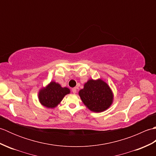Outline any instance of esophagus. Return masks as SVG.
Instances as JSON below:
<instances>
[{"label": "esophagus", "instance_id": "34e87169", "mask_svg": "<svg viewBox=\"0 0 156 156\" xmlns=\"http://www.w3.org/2000/svg\"><path fill=\"white\" fill-rule=\"evenodd\" d=\"M72 91L73 93L76 94V92H77V90H76V88H73L72 89Z\"/></svg>", "mask_w": 156, "mask_h": 156}]
</instances>
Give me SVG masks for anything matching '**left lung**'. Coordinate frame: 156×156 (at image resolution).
Segmentation results:
<instances>
[{
	"mask_svg": "<svg viewBox=\"0 0 156 156\" xmlns=\"http://www.w3.org/2000/svg\"><path fill=\"white\" fill-rule=\"evenodd\" d=\"M82 102L90 111L99 112L107 109L112 102V93L102 80H89L79 92Z\"/></svg>",
	"mask_w": 156,
	"mask_h": 156,
	"instance_id": "left-lung-1",
	"label": "left lung"
}]
</instances>
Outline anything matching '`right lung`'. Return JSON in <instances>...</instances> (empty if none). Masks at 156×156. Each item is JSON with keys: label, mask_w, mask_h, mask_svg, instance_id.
<instances>
[{"label": "right lung", "mask_w": 156, "mask_h": 156, "mask_svg": "<svg viewBox=\"0 0 156 156\" xmlns=\"http://www.w3.org/2000/svg\"><path fill=\"white\" fill-rule=\"evenodd\" d=\"M69 93L68 88H62L55 82H51L45 88H43L39 93L41 103L48 108H54L64 97Z\"/></svg>", "instance_id": "1"}]
</instances>
